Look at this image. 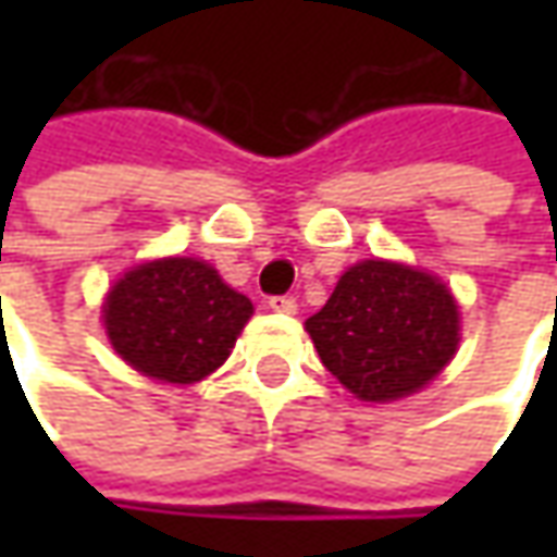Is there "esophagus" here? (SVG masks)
<instances>
[{
	"label": "esophagus",
	"instance_id": "34e87169",
	"mask_svg": "<svg viewBox=\"0 0 557 557\" xmlns=\"http://www.w3.org/2000/svg\"><path fill=\"white\" fill-rule=\"evenodd\" d=\"M269 310L272 312H297V300L288 297V294H282V297H269Z\"/></svg>",
	"mask_w": 557,
	"mask_h": 557
}]
</instances>
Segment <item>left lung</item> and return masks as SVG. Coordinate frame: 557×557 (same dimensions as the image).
<instances>
[{"label":"left lung","instance_id":"1","mask_svg":"<svg viewBox=\"0 0 557 557\" xmlns=\"http://www.w3.org/2000/svg\"><path fill=\"white\" fill-rule=\"evenodd\" d=\"M307 332L329 372L366 403H394L431 384L459 350V304L437 275L362 260Z\"/></svg>","mask_w":557,"mask_h":557}]
</instances>
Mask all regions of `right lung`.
I'll use <instances>...</instances> for the list:
<instances>
[{
    "label": "right lung",
    "mask_w": 557,
    "mask_h": 557,
    "mask_svg": "<svg viewBox=\"0 0 557 557\" xmlns=\"http://www.w3.org/2000/svg\"><path fill=\"white\" fill-rule=\"evenodd\" d=\"M101 312L126 366L163 384H195L228 359L253 304L210 263L163 257L114 282Z\"/></svg>",
    "instance_id": "add662e5"
}]
</instances>
